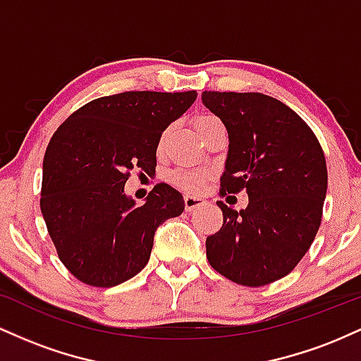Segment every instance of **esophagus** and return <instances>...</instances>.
Instances as JSON below:
<instances>
[{"mask_svg":"<svg viewBox=\"0 0 361 361\" xmlns=\"http://www.w3.org/2000/svg\"><path fill=\"white\" fill-rule=\"evenodd\" d=\"M205 198L197 197V195H185V209L186 210H193L198 209L200 205H205Z\"/></svg>","mask_w":361,"mask_h":361,"instance_id":"obj_1","label":"esophagus"}]
</instances>
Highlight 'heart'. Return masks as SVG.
I'll list each match as a JSON object with an SVG mask.
<instances>
[{
    "label": "heart",
    "instance_id": "1",
    "mask_svg": "<svg viewBox=\"0 0 361 361\" xmlns=\"http://www.w3.org/2000/svg\"><path fill=\"white\" fill-rule=\"evenodd\" d=\"M214 122H219V120L212 117V115H202V117L195 120V128H197L198 132ZM171 180L175 181L178 186H181V188L185 190H198L202 186V181H204L202 180V175H198V173H193V171H176L171 175Z\"/></svg>",
    "mask_w": 361,
    "mask_h": 361
}]
</instances>
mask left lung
<instances>
[{"instance_id":"8db88e82","label":"left lung","mask_w":361,"mask_h":361,"mask_svg":"<svg viewBox=\"0 0 361 361\" xmlns=\"http://www.w3.org/2000/svg\"><path fill=\"white\" fill-rule=\"evenodd\" d=\"M202 102L229 134L221 193L246 190L250 198L239 212L217 202L224 224L207 238V258L226 279L263 287L288 275L316 238L324 152L307 123L268 94L204 91Z\"/></svg>"}]
</instances>
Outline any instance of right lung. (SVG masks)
I'll use <instances>...</instances> for the list:
<instances>
[{
    "instance_id": "add662e5",
    "label": "right lung",
    "mask_w": 361,
    "mask_h": 361,
    "mask_svg": "<svg viewBox=\"0 0 361 361\" xmlns=\"http://www.w3.org/2000/svg\"><path fill=\"white\" fill-rule=\"evenodd\" d=\"M197 91H126L86 103L57 128L44 156L45 226L64 267L93 287H115L147 264L154 233L185 210L183 195L157 183L144 205L126 195L132 169L156 173L161 134Z\"/></svg>"
}]
</instances>
